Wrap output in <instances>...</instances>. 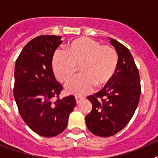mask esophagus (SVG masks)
<instances>
[{
  "label": "esophagus",
  "instance_id": "34e87169",
  "mask_svg": "<svg viewBox=\"0 0 158 158\" xmlns=\"http://www.w3.org/2000/svg\"><path fill=\"white\" fill-rule=\"evenodd\" d=\"M82 100V97H79V96H76V103L79 104L81 101Z\"/></svg>",
  "mask_w": 158,
  "mask_h": 158
}]
</instances>
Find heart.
<instances>
[{
	"label": "heart",
	"instance_id": "obj_1",
	"mask_svg": "<svg viewBox=\"0 0 158 158\" xmlns=\"http://www.w3.org/2000/svg\"><path fill=\"white\" fill-rule=\"evenodd\" d=\"M118 60L114 48L82 37L69 42L64 48V54L55 52L52 68L60 82H69L79 67L82 74L69 83L67 90L85 95L91 92L94 86L100 88L109 84L116 74Z\"/></svg>",
	"mask_w": 158,
	"mask_h": 158
}]
</instances>
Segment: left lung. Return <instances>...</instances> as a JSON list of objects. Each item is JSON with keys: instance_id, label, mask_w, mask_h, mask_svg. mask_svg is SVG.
<instances>
[{"instance_id": "obj_1", "label": "left lung", "mask_w": 158, "mask_h": 158, "mask_svg": "<svg viewBox=\"0 0 158 158\" xmlns=\"http://www.w3.org/2000/svg\"><path fill=\"white\" fill-rule=\"evenodd\" d=\"M109 39L117 52V69L109 84L88 97L92 110L85 117L88 130L100 137L114 135L129 123L141 94L139 70L130 51L113 38Z\"/></svg>"}]
</instances>
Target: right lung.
Instances as JSON below:
<instances>
[{"mask_svg":"<svg viewBox=\"0 0 158 158\" xmlns=\"http://www.w3.org/2000/svg\"><path fill=\"white\" fill-rule=\"evenodd\" d=\"M61 38L36 37L24 46L15 65L13 94L20 116L31 130L43 137L63 132L76 105L72 95L52 102L63 89L52 68V56Z\"/></svg>","mask_w":158,"mask_h":158,"instance_id":"add662e5","label":"right lung"}]
</instances>
